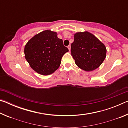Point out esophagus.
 I'll return each instance as SVG.
<instances>
[{"mask_svg": "<svg viewBox=\"0 0 128 128\" xmlns=\"http://www.w3.org/2000/svg\"><path fill=\"white\" fill-rule=\"evenodd\" d=\"M68 48L69 50V51L70 50V44H69V46H68Z\"/></svg>", "mask_w": 128, "mask_h": 128, "instance_id": "obj_1", "label": "esophagus"}]
</instances>
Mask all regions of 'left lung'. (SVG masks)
I'll return each instance as SVG.
<instances>
[{
    "label": "left lung",
    "instance_id": "8db88e82",
    "mask_svg": "<svg viewBox=\"0 0 128 128\" xmlns=\"http://www.w3.org/2000/svg\"><path fill=\"white\" fill-rule=\"evenodd\" d=\"M70 51L76 64L80 68L89 72L102 64L106 57L107 50L96 36L85 32L74 34Z\"/></svg>",
    "mask_w": 128,
    "mask_h": 128
}]
</instances>
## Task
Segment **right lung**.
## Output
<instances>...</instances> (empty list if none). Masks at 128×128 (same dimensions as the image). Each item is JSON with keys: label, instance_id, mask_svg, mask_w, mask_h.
I'll return each instance as SVG.
<instances>
[{"label": "right lung", "instance_id": "add662e5", "mask_svg": "<svg viewBox=\"0 0 128 128\" xmlns=\"http://www.w3.org/2000/svg\"><path fill=\"white\" fill-rule=\"evenodd\" d=\"M68 51L56 32L47 30L28 41L24 54L26 60L34 70L42 75H49L58 69L62 56Z\"/></svg>", "mask_w": 128, "mask_h": 128}]
</instances>
